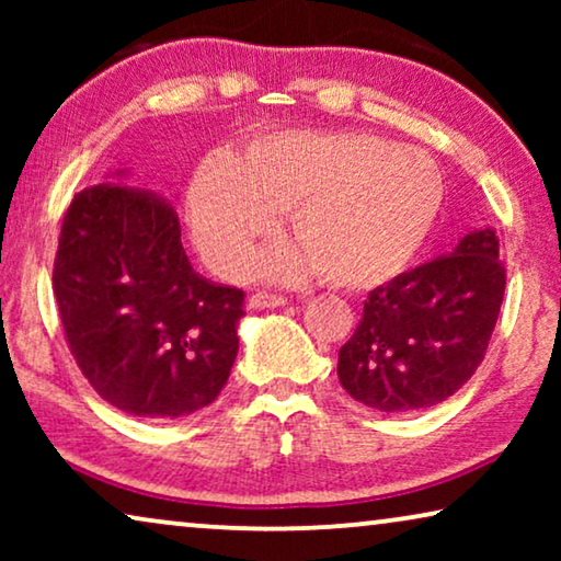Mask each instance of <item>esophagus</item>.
Segmentation results:
<instances>
[{"mask_svg": "<svg viewBox=\"0 0 561 561\" xmlns=\"http://www.w3.org/2000/svg\"><path fill=\"white\" fill-rule=\"evenodd\" d=\"M288 298H283L278 294H265V290H257V294H252L248 298V306L252 311H260V309H278V306H286Z\"/></svg>", "mask_w": 561, "mask_h": 561, "instance_id": "esophagus-1", "label": "esophagus"}]
</instances>
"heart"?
<instances>
[{
  "instance_id": "obj_1",
  "label": "heart",
  "mask_w": 561,
  "mask_h": 561,
  "mask_svg": "<svg viewBox=\"0 0 561 561\" xmlns=\"http://www.w3.org/2000/svg\"><path fill=\"white\" fill-rule=\"evenodd\" d=\"M444 179L426 152L370 133L286 129L252 140L229 163H206L188 188L191 232L227 275L244 273L288 211L298 248L271 260L280 278L317 267L336 288H375L426 242Z\"/></svg>"
}]
</instances>
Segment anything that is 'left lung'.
Here are the masks:
<instances>
[{
    "label": "left lung",
    "mask_w": 561,
    "mask_h": 561,
    "mask_svg": "<svg viewBox=\"0 0 561 561\" xmlns=\"http://www.w3.org/2000/svg\"><path fill=\"white\" fill-rule=\"evenodd\" d=\"M505 290L493 229L465 234L451 255L396 275L367 296L340 350L342 388L367 409L405 413L447 401L478 370Z\"/></svg>",
    "instance_id": "1"
}]
</instances>
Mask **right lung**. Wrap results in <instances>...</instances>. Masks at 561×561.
<instances>
[{
	"label": "right lung",
	"mask_w": 561,
	"mask_h": 561,
	"mask_svg": "<svg viewBox=\"0 0 561 561\" xmlns=\"http://www.w3.org/2000/svg\"><path fill=\"white\" fill-rule=\"evenodd\" d=\"M53 294L76 365L114 409L179 419L225 388L244 290L191 267L163 196L122 183L79 191L60 227Z\"/></svg>",
	"instance_id": "1"
}]
</instances>
